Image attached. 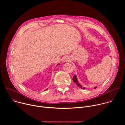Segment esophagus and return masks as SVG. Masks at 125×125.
<instances>
[{"mask_svg":"<svg viewBox=\"0 0 125 125\" xmlns=\"http://www.w3.org/2000/svg\"><path fill=\"white\" fill-rule=\"evenodd\" d=\"M69 61H70V59H69V58L68 57H65L63 60V62H69Z\"/></svg>","mask_w":125,"mask_h":125,"instance_id":"34e87169","label":"esophagus"}]
</instances>
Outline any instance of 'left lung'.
Instances as JSON below:
<instances>
[{
	"instance_id": "left-lung-1",
	"label": "left lung",
	"mask_w": 125,
	"mask_h": 125,
	"mask_svg": "<svg viewBox=\"0 0 125 125\" xmlns=\"http://www.w3.org/2000/svg\"><path fill=\"white\" fill-rule=\"evenodd\" d=\"M73 82L76 83V84L78 86H79V87H80V88H82V89H85V87H83V86L79 83V82L78 81V80H77V76H76V75H75L73 77ZM97 87H94V88H96Z\"/></svg>"
}]
</instances>
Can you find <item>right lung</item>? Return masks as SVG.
Segmentation results:
<instances>
[{
  "mask_svg": "<svg viewBox=\"0 0 125 125\" xmlns=\"http://www.w3.org/2000/svg\"><path fill=\"white\" fill-rule=\"evenodd\" d=\"M59 65V64H58L57 65ZM46 90H45V91H46Z\"/></svg>",
  "mask_w": 125,
  "mask_h": 125,
  "instance_id": "add662e5",
  "label": "right lung"
}]
</instances>
